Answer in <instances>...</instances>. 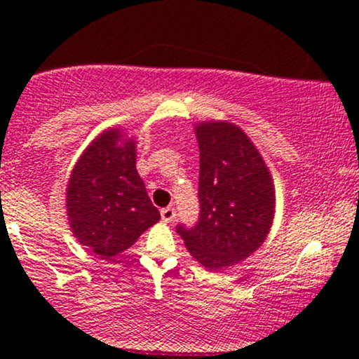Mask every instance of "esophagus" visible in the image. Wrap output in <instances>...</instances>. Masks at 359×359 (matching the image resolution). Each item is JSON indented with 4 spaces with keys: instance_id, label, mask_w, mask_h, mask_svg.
Listing matches in <instances>:
<instances>
[{
    "instance_id": "34e87169",
    "label": "esophagus",
    "mask_w": 359,
    "mask_h": 359,
    "mask_svg": "<svg viewBox=\"0 0 359 359\" xmlns=\"http://www.w3.org/2000/svg\"><path fill=\"white\" fill-rule=\"evenodd\" d=\"M160 214H162V219L165 222H172L175 219V209L172 208V205H168V208H163L162 211H160Z\"/></svg>"
}]
</instances>
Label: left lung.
<instances>
[{"instance_id":"8db88e82","label":"left lung","mask_w":359,"mask_h":359,"mask_svg":"<svg viewBox=\"0 0 359 359\" xmlns=\"http://www.w3.org/2000/svg\"><path fill=\"white\" fill-rule=\"evenodd\" d=\"M199 140V217L177 233L201 265L221 270L250 257L273 219L271 177L250 138L231 123H204Z\"/></svg>"}]
</instances>
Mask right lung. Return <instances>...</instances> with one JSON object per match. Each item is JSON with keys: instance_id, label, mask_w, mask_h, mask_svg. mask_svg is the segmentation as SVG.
<instances>
[{"instance_id": "obj_1", "label": "right lung", "mask_w": 359, "mask_h": 359, "mask_svg": "<svg viewBox=\"0 0 359 359\" xmlns=\"http://www.w3.org/2000/svg\"><path fill=\"white\" fill-rule=\"evenodd\" d=\"M118 130L104 131L74 167L67 185V216L76 238L109 259L130 248L160 219L137 172L133 140L118 147Z\"/></svg>"}]
</instances>
